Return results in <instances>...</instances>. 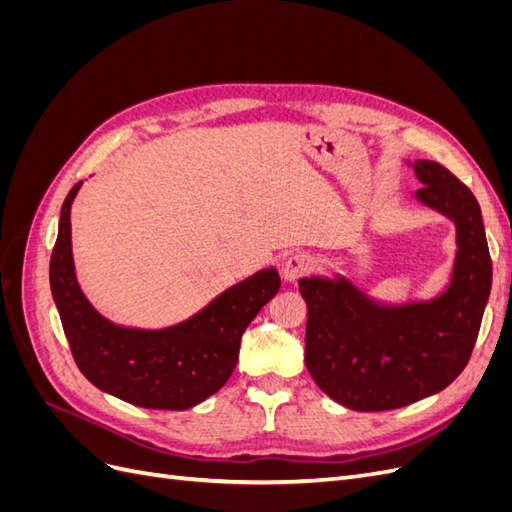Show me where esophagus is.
I'll list each match as a JSON object with an SVG mask.
<instances>
[{
	"label": "esophagus",
	"mask_w": 512,
	"mask_h": 512,
	"mask_svg": "<svg viewBox=\"0 0 512 512\" xmlns=\"http://www.w3.org/2000/svg\"><path fill=\"white\" fill-rule=\"evenodd\" d=\"M309 271H312V260H309L305 254L290 256L282 267V275L286 282H297L301 277L309 275Z\"/></svg>",
	"instance_id": "esophagus-1"
}]
</instances>
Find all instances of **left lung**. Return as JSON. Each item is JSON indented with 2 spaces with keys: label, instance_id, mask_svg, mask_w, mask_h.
Instances as JSON below:
<instances>
[{
  "label": "left lung",
  "instance_id": "left-lung-1",
  "mask_svg": "<svg viewBox=\"0 0 512 512\" xmlns=\"http://www.w3.org/2000/svg\"><path fill=\"white\" fill-rule=\"evenodd\" d=\"M410 164V162H408ZM416 200L457 228L448 288L429 301L382 305L344 275L303 277L305 365L337 404L382 412L436 395L468 365L491 292V256L478 200L451 170L412 164Z\"/></svg>",
  "mask_w": 512,
  "mask_h": 512
}]
</instances>
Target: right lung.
I'll use <instances>...</instances> for the list:
<instances>
[{
    "instance_id": "obj_1",
    "label": "right lung",
    "mask_w": 512,
    "mask_h": 512,
    "mask_svg": "<svg viewBox=\"0 0 512 512\" xmlns=\"http://www.w3.org/2000/svg\"><path fill=\"white\" fill-rule=\"evenodd\" d=\"M81 183L61 207L49 269L53 301L76 365L100 391L134 406L188 410L200 404L235 371L241 335L280 290V275L273 267L262 269L175 327H119L96 312L76 282L70 209Z\"/></svg>"
}]
</instances>
